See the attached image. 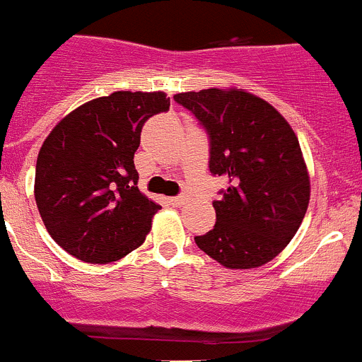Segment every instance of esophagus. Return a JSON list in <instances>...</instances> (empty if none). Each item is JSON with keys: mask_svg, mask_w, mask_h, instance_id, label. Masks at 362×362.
I'll list each match as a JSON object with an SVG mask.
<instances>
[{"mask_svg": "<svg viewBox=\"0 0 362 362\" xmlns=\"http://www.w3.org/2000/svg\"><path fill=\"white\" fill-rule=\"evenodd\" d=\"M168 203H170L172 206H181V204L185 203V197H183V196H174V197H168Z\"/></svg>", "mask_w": 362, "mask_h": 362, "instance_id": "esophagus-1", "label": "esophagus"}]
</instances>
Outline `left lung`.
Listing matches in <instances>:
<instances>
[{"label": "left lung", "mask_w": 362, "mask_h": 362, "mask_svg": "<svg viewBox=\"0 0 362 362\" xmlns=\"http://www.w3.org/2000/svg\"><path fill=\"white\" fill-rule=\"evenodd\" d=\"M174 99L209 136L212 175L228 187L214 201L216 225L196 245L226 268L276 257L303 223L310 177L296 132L264 99L241 88L181 92Z\"/></svg>", "instance_id": "obj_1"}]
</instances>
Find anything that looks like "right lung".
<instances>
[{
	"label": "right lung",
	"mask_w": 362,
	"mask_h": 362,
	"mask_svg": "<svg viewBox=\"0 0 362 362\" xmlns=\"http://www.w3.org/2000/svg\"><path fill=\"white\" fill-rule=\"evenodd\" d=\"M168 108L165 92L119 90L54 127L37 153L34 196L63 250L105 264L143 245L161 206L137 188L134 153L146 119Z\"/></svg>",
	"instance_id": "1"
}]
</instances>
